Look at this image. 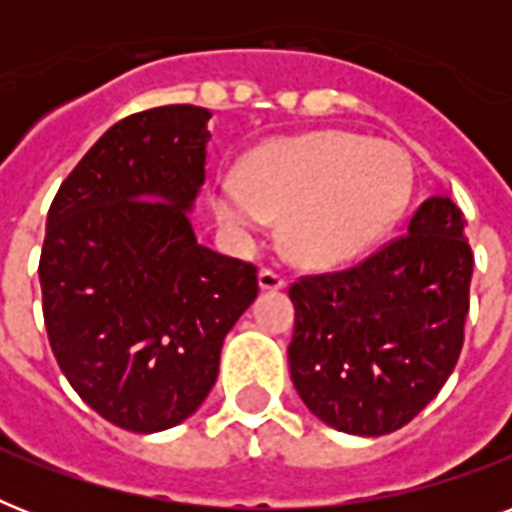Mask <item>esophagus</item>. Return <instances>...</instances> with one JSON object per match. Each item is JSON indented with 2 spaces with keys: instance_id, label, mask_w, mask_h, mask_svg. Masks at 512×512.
Returning a JSON list of instances; mask_svg holds the SVG:
<instances>
[{
  "instance_id": "obj_1",
  "label": "esophagus",
  "mask_w": 512,
  "mask_h": 512,
  "mask_svg": "<svg viewBox=\"0 0 512 512\" xmlns=\"http://www.w3.org/2000/svg\"><path fill=\"white\" fill-rule=\"evenodd\" d=\"M257 279H260V289H265V292H276V289L287 287V279L279 271H273V268H263Z\"/></svg>"
}]
</instances>
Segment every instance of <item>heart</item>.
I'll use <instances>...</instances> for the list:
<instances>
[{
	"instance_id": "obj_1",
	"label": "heart",
	"mask_w": 512,
	"mask_h": 512,
	"mask_svg": "<svg viewBox=\"0 0 512 512\" xmlns=\"http://www.w3.org/2000/svg\"><path fill=\"white\" fill-rule=\"evenodd\" d=\"M412 193L404 148L353 132H308L255 148L241 180L225 177L212 196L217 220L239 236L284 217L281 239L303 265L348 263L393 228Z\"/></svg>"
}]
</instances>
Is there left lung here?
I'll return each instance as SVG.
<instances>
[{"mask_svg": "<svg viewBox=\"0 0 512 512\" xmlns=\"http://www.w3.org/2000/svg\"><path fill=\"white\" fill-rule=\"evenodd\" d=\"M449 196L422 201L406 233L353 268L289 287V372L321 422L385 436L436 398L465 340L473 252Z\"/></svg>", "mask_w": 512, "mask_h": 512, "instance_id": "obj_1", "label": "left lung"}]
</instances>
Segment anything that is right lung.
<instances>
[{"label": "right lung", "mask_w": 512, "mask_h": 512, "mask_svg": "<svg viewBox=\"0 0 512 512\" xmlns=\"http://www.w3.org/2000/svg\"><path fill=\"white\" fill-rule=\"evenodd\" d=\"M209 111L159 106L116 122L47 212L39 281L60 372L132 433L191 417L257 268L201 247L188 209L204 183Z\"/></svg>", "instance_id": "add662e5"}]
</instances>
